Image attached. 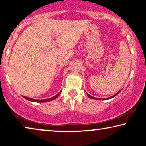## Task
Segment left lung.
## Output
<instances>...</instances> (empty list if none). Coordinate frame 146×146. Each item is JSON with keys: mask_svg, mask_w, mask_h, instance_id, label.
<instances>
[{"mask_svg": "<svg viewBox=\"0 0 146 146\" xmlns=\"http://www.w3.org/2000/svg\"><path fill=\"white\" fill-rule=\"evenodd\" d=\"M121 91V90L120 91H118V93H117L116 94H115L114 95H113V96H111V97H109V98H95V97H92V96H91L90 95H89V94H88L87 93V95H88V96L90 98H92V99H96V100H108V99H110V98H113V97H115L116 95H117L118 93H119Z\"/></svg>", "mask_w": 146, "mask_h": 146, "instance_id": "left-lung-1", "label": "left lung"}]
</instances>
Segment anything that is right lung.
<instances>
[{"label":"right lung","mask_w":146,"mask_h":146,"mask_svg":"<svg viewBox=\"0 0 146 146\" xmlns=\"http://www.w3.org/2000/svg\"><path fill=\"white\" fill-rule=\"evenodd\" d=\"M61 91H60V92H59L58 94H56V95L54 96V97H51L50 98H47V99H44V100H38V99H33V98H29V97H24V96H23V97L26 98V100H28L29 101H31V102H49V101H51L53 100H55V98H57L59 95H60V94L61 93Z\"/></svg>","instance_id":"right-lung-1"}]
</instances>
